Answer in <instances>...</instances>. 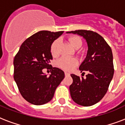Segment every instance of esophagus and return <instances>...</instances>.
<instances>
[{
	"mask_svg": "<svg viewBox=\"0 0 125 125\" xmlns=\"http://www.w3.org/2000/svg\"><path fill=\"white\" fill-rule=\"evenodd\" d=\"M65 76H69V75H70V74L67 72H65Z\"/></svg>",
	"mask_w": 125,
	"mask_h": 125,
	"instance_id": "esophagus-1",
	"label": "esophagus"
}]
</instances>
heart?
<instances>
[{"label":"heart","mask_w":125,"mask_h":125,"mask_svg":"<svg viewBox=\"0 0 125 125\" xmlns=\"http://www.w3.org/2000/svg\"><path fill=\"white\" fill-rule=\"evenodd\" d=\"M68 41L75 49H80L82 45V39L76 35H71L68 37ZM59 47H60V40L56 39L51 43L50 51L53 57H57L59 55ZM78 64V61L74 58L62 57L57 62L59 67L66 71L71 70L73 67Z\"/></svg>","instance_id":"obj_1"}]
</instances>
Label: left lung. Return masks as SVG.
<instances>
[{
  "mask_svg": "<svg viewBox=\"0 0 125 125\" xmlns=\"http://www.w3.org/2000/svg\"><path fill=\"white\" fill-rule=\"evenodd\" d=\"M67 33L83 36L88 45L87 56L79 67L81 72L87 71L88 74L85 78L71 74L73 83L69 89L71 97L76 104L90 106L101 101L108 89L114 73L112 51L97 32L78 30Z\"/></svg>",
  "mask_w": 125,
  "mask_h": 125,
  "instance_id": "1",
  "label": "left lung"
}]
</instances>
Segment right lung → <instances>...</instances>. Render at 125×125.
I'll return each instance as SVG.
<instances>
[{
    "mask_svg": "<svg viewBox=\"0 0 125 125\" xmlns=\"http://www.w3.org/2000/svg\"><path fill=\"white\" fill-rule=\"evenodd\" d=\"M63 32L42 30L33 34L22 43L15 56L13 78L22 97L32 104L42 105L51 101L64 78L62 70L49 64L52 60L51 43ZM45 68L51 69L49 77L42 73Z\"/></svg>",
    "mask_w": 125,
    "mask_h": 125,
    "instance_id": "add662e5",
    "label": "right lung"
}]
</instances>
